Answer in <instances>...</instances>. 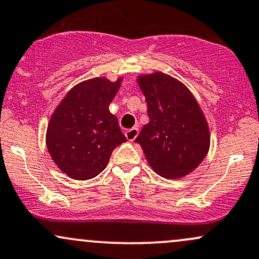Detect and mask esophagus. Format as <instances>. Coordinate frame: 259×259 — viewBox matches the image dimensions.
Segmentation results:
<instances>
[{
    "label": "esophagus",
    "instance_id": "esophagus-1",
    "mask_svg": "<svg viewBox=\"0 0 259 259\" xmlns=\"http://www.w3.org/2000/svg\"><path fill=\"white\" fill-rule=\"evenodd\" d=\"M138 133L139 130L137 128V127H133V128L126 131V138L128 139L130 142H133L137 138V136H138Z\"/></svg>",
    "mask_w": 259,
    "mask_h": 259
}]
</instances>
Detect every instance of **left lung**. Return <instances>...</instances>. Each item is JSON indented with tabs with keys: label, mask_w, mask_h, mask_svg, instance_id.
Masks as SVG:
<instances>
[{
	"label": "left lung",
	"mask_w": 259,
	"mask_h": 259,
	"mask_svg": "<svg viewBox=\"0 0 259 259\" xmlns=\"http://www.w3.org/2000/svg\"><path fill=\"white\" fill-rule=\"evenodd\" d=\"M138 83L145 96L149 123L136 143L161 177H184L201 163L209 148L201 109L190 91L168 75L141 76Z\"/></svg>",
	"instance_id": "left-lung-1"
}]
</instances>
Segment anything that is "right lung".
Returning <instances> with one entry per match:
<instances>
[{"mask_svg": "<svg viewBox=\"0 0 259 259\" xmlns=\"http://www.w3.org/2000/svg\"><path fill=\"white\" fill-rule=\"evenodd\" d=\"M121 80L97 77L72 88L48 123V151L69 177L86 181L108 165L112 150L127 142L117 117L109 111Z\"/></svg>", "mask_w": 259, "mask_h": 259, "instance_id": "add662e5", "label": "right lung"}]
</instances>
